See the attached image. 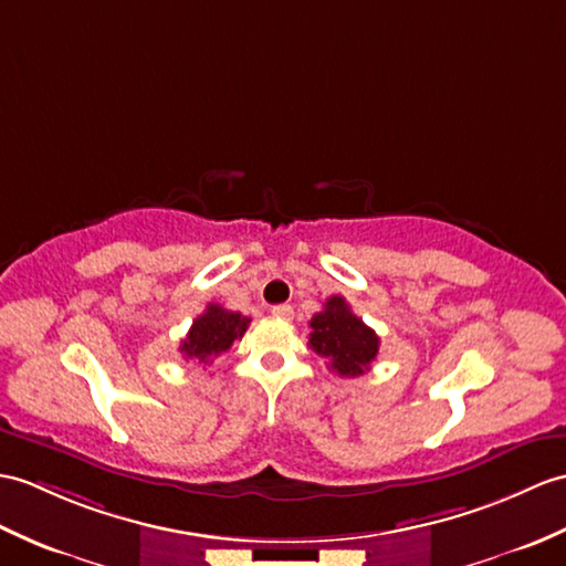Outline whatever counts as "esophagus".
Listing matches in <instances>:
<instances>
[{
    "instance_id": "esophagus-1",
    "label": "esophagus",
    "mask_w": 566,
    "mask_h": 566,
    "mask_svg": "<svg viewBox=\"0 0 566 566\" xmlns=\"http://www.w3.org/2000/svg\"><path fill=\"white\" fill-rule=\"evenodd\" d=\"M272 315H277L282 321H292L294 318V306L292 304H280L272 308Z\"/></svg>"
}]
</instances>
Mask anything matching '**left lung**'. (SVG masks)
<instances>
[{"mask_svg": "<svg viewBox=\"0 0 566 566\" xmlns=\"http://www.w3.org/2000/svg\"><path fill=\"white\" fill-rule=\"evenodd\" d=\"M380 339L343 296H331L311 318L308 347L327 359V369L354 378L371 369Z\"/></svg>", "mask_w": 566, "mask_h": 566, "instance_id": "left-lung-1", "label": "left lung"}]
</instances>
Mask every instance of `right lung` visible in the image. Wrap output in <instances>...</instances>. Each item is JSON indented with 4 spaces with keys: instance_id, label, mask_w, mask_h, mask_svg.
I'll return each mask as SVG.
<instances>
[{
    "instance_id": "obj_1",
    "label": "right lung",
    "mask_w": 566,
    "mask_h": 566,
    "mask_svg": "<svg viewBox=\"0 0 566 566\" xmlns=\"http://www.w3.org/2000/svg\"><path fill=\"white\" fill-rule=\"evenodd\" d=\"M248 323L241 313L221 308L219 304H209L202 315H197L188 337L180 343V354L186 359H195L200 364H212L219 354L229 352L235 339H241L248 331Z\"/></svg>"
}]
</instances>
